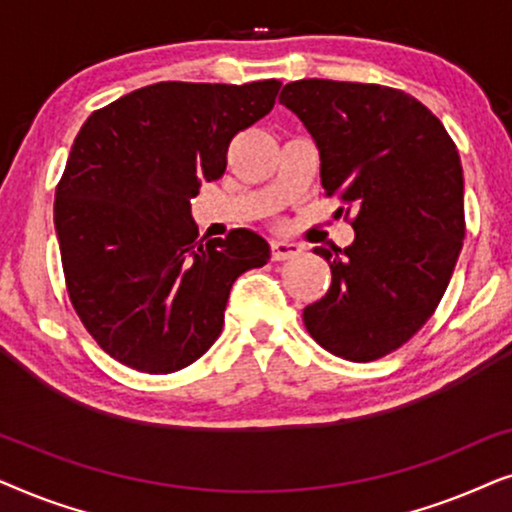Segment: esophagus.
<instances>
[{
	"label": "esophagus",
	"mask_w": 512,
	"mask_h": 512,
	"mask_svg": "<svg viewBox=\"0 0 512 512\" xmlns=\"http://www.w3.org/2000/svg\"><path fill=\"white\" fill-rule=\"evenodd\" d=\"M300 244H293V242H284V240H275L270 244V254H272V261H289V258H296L300 256Z\"/></svg>",
	"instance_id": "esophagus-1"
}]
</instances>
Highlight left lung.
I'll return each mask as SVG.
<instances>
[{
    "label": "left lung",
    "mask_w": 512,
    "mask_h": 512,
    "mask_svg": "<svg viewBox=\"0 0 512 512\" xmlns=\"http://www.w3.org/2000/svg\"><path fill=\"white\" fill-rule=\"evenodd\" d=\"M279 104L310 130L324 193L354 228L349 247L314 249L331 286L303 310L307 333L340 359H382L431 319L457 265L466 235L457 144L422 102L377 83L293 81Z\"/></svg>",
    "instance_id": "8db88e82"
}]
</instances>
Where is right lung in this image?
Returning a JSON list of instances; mask_svg holds the SVG:
<instances>
[{
  "mask_svg": "<svg viewBox=\"0 0 512 512\" xmlns=\"http://www.w3.org/2000/svg\"><path fill=\"white\" fill-rule=\"evenodd\" d=\"M279 86L160 81L83 123L53 219L69 300L111 359L149 375L191 366L219 338L235 279L270 261L247 228L200 240L191 198L223 177L233 137Z\"/></svg>",
  "mask_w": 512,
  "mask_h": 512,
  "instance_id": "right-lung-1",
  "label": "right lung"
}]
</instances>
